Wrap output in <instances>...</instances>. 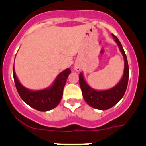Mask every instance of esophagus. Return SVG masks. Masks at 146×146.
I'll return each instance as SVG.
<instances>
[{
	"label": "esophagus",
	"mask_w": 146,
	"mask_h": 146,
	"mask_svg": "<svg viewBox=\"0 0 146 146\" xmlns=\"http://www.w3.org/2000/svg\"><path fill=\"white\" fill-rule=\"evenodd\" d=\"M74 70H76L77 72H79L80 70V68L78 66H74Z\"/></svg>",
	"instance_id": "obj_1"
}]
</instances>
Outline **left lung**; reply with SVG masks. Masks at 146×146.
Segmentation results:
<instances>
[{"mask_svg": "<svg viewBox=\"0 0 146 146\" xmlns=\"http://www.w3.org/2000/svg\"><path fill=\"white\" fill-rule=\"evenodd\" d=\"M112 36L115 38V42L118 44L124 59V71L123 77L119 82L112 88L104 91H97L92 88L86 82L82 72L79 76L80 86L82 90V96L85 101L92 108L101 110H108L115 105L123 96L128 85L129 65L127 58L118 38L114 34H112Z\"/></svg>", "mask_w": 146, "mask_h": 146, "instance_id": "1", "label": "left lung"}]
</instances>
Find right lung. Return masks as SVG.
I'll list each match as a JSON object with an SVG mask.
<instances>
[{
	"instance_id": "right-lung-1",
	"label": "right lung",
	"mask_w": 146,
	"mask_h": 146,
	"mask_svg": "<svg viewBox=\"0 0 146 146\" xmlns=\"http://www.w3.org/2000/svg\"><path fill=\"white\" fill-rule=\"evenodd\" d=\"M70 73V69L68 68L57 76L52 86L42 90L33 91L26 88L20 83L16 76L15 68H13L15 86L21 99L33 109L42 112L49 111L58 105L62 99L66 79Z\"/></svg>"
}]
</instances>
